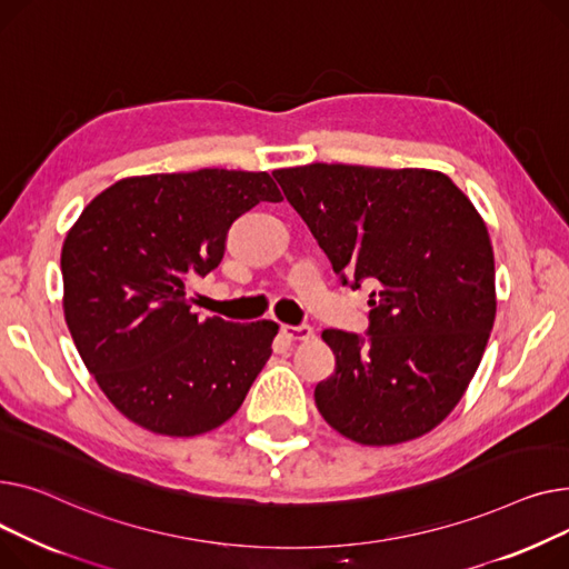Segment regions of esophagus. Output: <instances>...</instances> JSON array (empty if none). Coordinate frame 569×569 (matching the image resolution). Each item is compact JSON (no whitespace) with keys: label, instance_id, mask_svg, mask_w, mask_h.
I'll return each instance as SVG.
<instances>
[{"label":"esophagus","instance_id":"obj_1","mask_svg":"<svg viewBox=\"0 0 569 569\" xmlns=\"http://www.w3.org/2000/svg\"><path fill=\"white\" fill-rule=\"evenodd\" d=\"M282 336L289 342H308L312 338L310 326H282Z\"/></svg>","mask_w":569,"mask_h":569}]
</instances>
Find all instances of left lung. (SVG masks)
I'll use <instances>...</instances> for the list:
<instances>
[{"mask_svg":"<svg viewBox=\"0 0 569 569\" xmlns=\"http://www.w3.org/2000/svg\"><path fill=\"white\" fill-rule=\"evenodd\" d=\"M273 177L332 271L375 291L370 338L326 328L336 375L323 420L360 446H397L441 425L482 360L496 319L489 231L443 172L312 162Z\"/></svg>","mask_w":569,"mask_h":569,"instance_id":"8db88e82","label":"left lung"}]
</instances>
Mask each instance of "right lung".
<instances>
[{"label": "right lung", "instance_id": "obj_1", "mask_svg": "<svg viewBox=\"0 0 569 569\" xmlns=\"http://www.w3.org/2000/svg\"><path fill=\"white\" fill-rule=\"evenodd\" d=\"M282 202L269 172L197 170L117 181L61 248L63 317L114 409L162 437L227 422L271 358L278 323L197 317L188 282L224 257L231 222Z\"/></svg>", "mask_w": 569, "mask_h": 569}]
</instances>
